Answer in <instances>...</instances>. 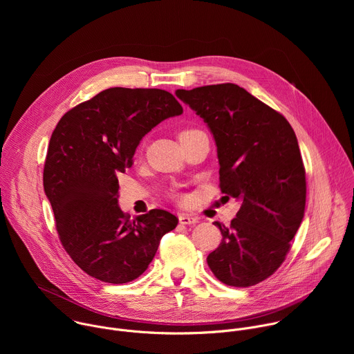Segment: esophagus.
<instances>
[{
  "mask_svg": "<svg viewBox=\"0 0 354 354\" xmlns=\"http://www.w3.org/2000/svg\"><path fill=\"white\" fill-rule=\"evenodd\" d=\"M179 223H180L182 225H194V224L198 223V218L194 217V216H192V214L182 213V214L179 216Z\"/></svg>",
  "mask_w": 354,
  "mask_h": 354,
  "instance_id": "obj_1",
  "label": "esophagus"
}]
</instances>
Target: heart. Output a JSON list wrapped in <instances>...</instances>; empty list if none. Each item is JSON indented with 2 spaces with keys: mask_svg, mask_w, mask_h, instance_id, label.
Instances as JSON below:
<instances>
[{
  "mask_svg": "<svg viewBox=\"0 0 354 354\" xmlns=\"http://www.w3.org/2000/svg\"><path fill=\"white\" fill-rule=\"evenodd\" d=\"M193 131H197V130H183L180 134H179V138H182V137H185V136H187V134H190V133H193Z\"/></svg>",
  "mask_w": 354,
  "mask_h": 354,
  "instance_id": "1",
  "label": "heart"
}]
</instances>
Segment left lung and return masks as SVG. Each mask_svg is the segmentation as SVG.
Segmentation results:
<instances>
[{
	"label": "left lung",
	"mask_w": 354,
	"mask_h": 354,
	"mask_svg": "<svg viewBox=\"0 0 354 354\" xmlns=\"http://www.w3.org/2000/svg\"><path fill=\"white\" fill-rule=\"evenodd\" d=\"M207 123L217 145L220 187L241 201L230 227L207 257L227 286L249 287L284 262L306 210V168L295 133L283 115L235 84L178 89Z\"/></svg>",
	"instance_id": "8db88e82"
}]
</instances>
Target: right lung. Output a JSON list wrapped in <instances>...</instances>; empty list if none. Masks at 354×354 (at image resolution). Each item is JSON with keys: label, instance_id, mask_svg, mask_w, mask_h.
Segmentation results:
<instances>
[{"label": "right lung", "instance_id": "1", "mask_svg": "<svg viewBox=\"0 0 354 354\" xmlns=\"http://www.w3.org/2000/svg\"><path fill=\"white\" fill-rule=\"evenodd\" d=\"M172 93L156 88H109L68 111L50 138L43 169L60 241L89 276L113 284L141 276L161 238L178 225L154 209L130 220L119 205L118 174L133 165L141 138L182 115Z\"/></svg>", "mask_w": 354, "mask_h": 354}]
</instances>
